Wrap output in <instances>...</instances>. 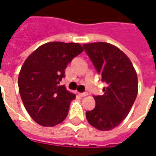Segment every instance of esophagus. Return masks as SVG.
<instances>
[{
	"mask_svg": "<svg viewBox=\"0 0 156 156\" xmlns=\"http://www.w3.org/2000/svg\"><path fill=\"white\" fill-rule=\"evenodd\" d=\"M79 95H80L81 97H85V96H88V92H83V93H80Z\"/></svg>",
	"mask_w": 156,
	"mask_h": 156,
	"instance_id": "1",
	"label": "esophagus"
}]
</instances>
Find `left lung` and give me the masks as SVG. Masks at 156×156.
Here are the masks:
<instances>
[{
	"mask_svg": "<svg viewBox=\"0 0 156 156\" xmlns=\"http://www.w3.org/2000/svg\"><path fill=\"white\" fill-rule=\"evenodd\" d=\"M86 53L102 81L104 95L94 96L93 110L86 112L88 123L99 130L117 127L126 118L138 93V78L132 62L120 49L107 42L83 44Z\"/></svg>",
	"mask_w": 156,
	"mask_h": 156,
	"instance_id": "left-lung-1",
	"label": "left lung"
}]
</instances>
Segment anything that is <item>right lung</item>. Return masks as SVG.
Instances as JSON below:
<instances>
[{"instance_id":"add662e5","label":"right lung","mask_w":156,"mask_h":156,"mask_svg":"<svg viewBox=\"0 0 156 156\" xmlns=\"http://www.w3.org/2000/svg\"><path fill=\"white\" fill-rule=\"evenodd\" d=\"M83 51L79 43L48 42L37 48L22 65L19 93L27 111L40 125L52 127L67 117L76 96L58 84L68 63Z\"/></svg>"}]
</instances>
